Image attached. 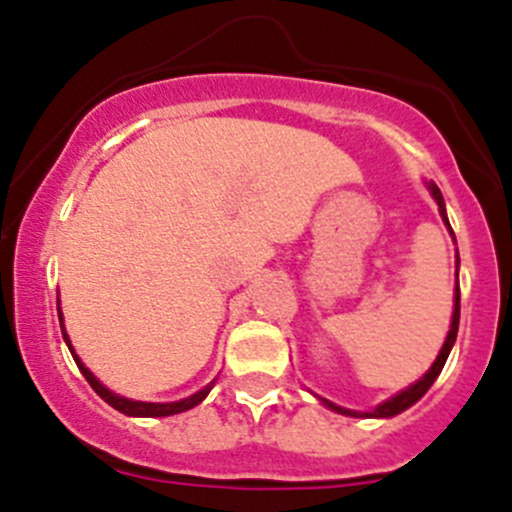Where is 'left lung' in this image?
<instances>
[{"instance_id":"obj_1","label":"left lung","mask_w":512,"mask_h":512,"mask_svg":"<svg viewBox=\"0 0 512 512\" xmlns=\"http://www.w3.org/2000/svg\"><path fill=\"white\" fill-rule=\"evenodd\" d=\"M430 192H433L435 202H438L440 215H443L445 225L450 227L448 215H445V202H443V195H440V190H438V187H435V185H430ZM458 322H460V287H455V310H453V325H450L448 340H445L443 350H440L438 360L433 362V367H430V370L425 372V375L420 377V380L415 382V385H410L408 390H403V393H398V395H395V398H390V400H385V403H382V405H377V408L372 410V413H352V410L340 408V405H332L330 400H322V403H325L327 408H330V410H335V413L352 415V418H393V415L403 413V410H408L410 405H415V403H418L420 398H423L425 393H428L430 385H433V382H435V377L440 375V370H443L445 360H448V355H450V347H453L455 337H458Z\"/></svg>"}]
</instances>
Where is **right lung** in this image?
Here are the masks:
<instances>
[{
	"mask_svg": "<svg viewBox=\"0 0 512 512\" xmlns=\"http://www.w3.org/2000/svg\"><path fill=\"white\" fill-rule=\"evenodd\" d=\"M59 325H62V312H59ZM62 335H64V340H67V345H69L67 332L62 330ZM69 352H72L74 362H77V367H79V370H82V375L87 377V382H89V385H92L94 393H97L99 398L104 400V403L112 405L114 410H119V413H124V415H132V418H167V415L185 413V410H190V408H195V405H200L202 400L207 398V393H210V390H212V385H215V382H210V385H207L205 390H200V393L190 395V398H185V400H177V403H137V400H127V398H119V395L109 393V390L104 388L102 382H99L97 377H94L92 372H89L87 367L82 365V360H79V357L74 355L72 345H69Z\"/></svg>",
	"mask_w": 512,
	"mask_h": 512,
	"instance_id": "1",
	"label": "right lung"
}]
</instances>
